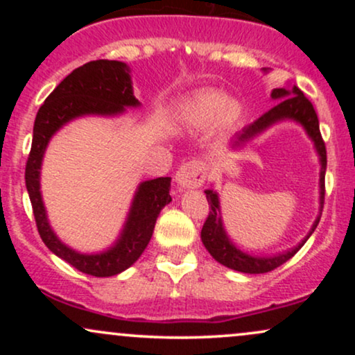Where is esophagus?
I'll use <instances>...</instances> for the list:
<instances>
[{
	"instance_id": "34e87169",
	"label": "esophagus",
	"mask_w": 355,
	"mask_h": 355,
	"mask_svg": "<svg viewBox=\"0 0 355 355\" xmlns=\"http://www.w3.org/2000/svg\"><path fill=\"white\" fill-rule=\"evenodd\" d=\"M207 178V166L200 160H189L178 166L175 180L183 189H197Z\"/></svg>"
}]
</instances>
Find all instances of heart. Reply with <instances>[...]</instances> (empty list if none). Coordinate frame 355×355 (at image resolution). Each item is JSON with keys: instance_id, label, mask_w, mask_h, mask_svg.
<instances>
[{"instance_id": "b5f03b06", "label": "heart", "mask_w": 355, "mask_h": 355, "mask_svg": "<svg viewBox=\"0 0 355 355\" xmlns=\"http://www.w3.org/2000/svg\"><path fill=\"white\" fill-rule=\"evenodd\" d=\"M242 116V105L237 100H227L223 93L205 89L197 93L182 108L183 123L202 128L217 121L220 128H232Z\"/></svg>"}]
</instances>
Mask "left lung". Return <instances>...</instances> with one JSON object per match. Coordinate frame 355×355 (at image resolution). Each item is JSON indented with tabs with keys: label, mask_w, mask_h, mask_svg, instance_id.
I'll use <instances>...</instances> for the list:
<instances>
[{
	"label": "left lung",
	"mask_w": 355,
	"mask_h": 355,
	"mask_svg": "<svg viewBox=\"0 0 355 355\" xmlns=\"http://www.w3.org/2000/svg\"><path fill=\"white\" fill-rule=\"evenodd\" d=\"M272 98L277 100V105H274L268 112L263 113L262 116H259L254 123L247 125L242 132L235 137L234 145L232 146H242L245 141L254 138L257 133L263 132L270 125H274L275 121L285 120V118H291V120L299 121L300 125L307 130L309 137L312 138L313 144H315L317 153L320 157V209L324 207V195H325V166H327V150H325L324 138L320 135L319 128V118H317L315 110L311 100L300 92L299 88L294 87L292 89L285 88H275L272 92ZM207 200H209V217H207L205 223L202 227V242L205 245L209 254L217 260L222 266L232 268V270L243 272V274H266V272L274 270V268L280 267L282 263L291 260L297 252L302 248V245L307 242V239L311 237L312 232L315 230V227L319 225L320 215L317 217L315 223L312 225V230L309 232V235L302 240V243H299L292 250L285 252V254L275 255V257H252L240 252L239 248L232 245L229 237L225 235V230L222 227V220H220V207H218V197L214 190H205Z\"/></svg>",
	"instance_id": "left-lung-1"
}]
</instances>
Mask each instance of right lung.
<instances>
[{
  "instance_id": "obj_1",
  "label": "right lung",
  "mask_w": 355,
  "mask_h": 355,
  "mask_svg": "<svg viewBox=\"0 0 355 355\" xmlns=\"http://www.w3.org/2000/svg\"><path fill=\"white\" fill-rule=\"evenodd\" d=\"M133 96L132 81L125 63L115 60L89 61L73 70L44 100L36 113L33 141L28 155L24 182L30 195L36 229L42 240L55 255L83 274L93 277H112L137 262L152 239L158 214L170 197V177L146 180L138 191L130 210L121 237L110 250L96 255H83L61 243L50 229L42 193H40V168L48 141L56 130L76 116L116 115L125 107H138Z\"/></svg>"
}]
</instances>
